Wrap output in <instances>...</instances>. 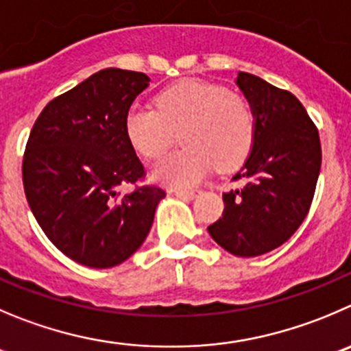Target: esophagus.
<instances>
[{"instance_id":"34e87169","label":"esophagus","mask_w":351,"mask_h":351,"mask_svg":"<svg viewBox=\"0 0 351 351\" xmlns=\"http://www.w3.org/2000/svg\"><path fill=\"white\" fill-rule=\"evenodd\" d=\"M169 193L184 199H193L196 196V191H193V189H169Z\"/></svg>"}]
</instances>
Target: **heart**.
Returning <instances> with one entry per match:
<instances>
[{"label":"heart","instance_id":"obj_1","mask_svg":"<svg viewBox=\"0 0 351 351\" xmlns=\"http://www.w3.org/2000/svg\"><path fill=\"white\" fill-rule=\"evenodd\" d=\"M156 110L131 106L123 129L132 148L158 158L181 132L186 149L156 163L153 176L170 186H193L217 167L234 170L248 158L256 136V115L246 96L213 82L184 79L160 91Z\"/></svg>","mask_w":351,"mask_h":351}]
</instances>
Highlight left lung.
I'll return each mask as SVG.
<instances>
[{
  "label": "left lung",
  "mask_w": 351,
  "mask_h": 351,
  "mask_svg": "<svg viewBox=\"0 0 351 351\" xmlns=\"http://www.w3.org/2000/svg\"><path fill=\"white\" fill-rule=\"evenodd\" d=\"M239 86L256 115L252 153L223 193V212L208 232L236 256H258L288 241L312 205L322 149L317 125L295 95L252 73L239 72Z\"/></svg>",
  "instance_id": "1"
}]
</instances>
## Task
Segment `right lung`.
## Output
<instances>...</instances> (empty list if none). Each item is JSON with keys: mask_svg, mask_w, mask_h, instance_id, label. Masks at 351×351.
Returning <instances> with one entry per match:
<instances>
[{"mask_svg": "<svg viewBox=\"0 0 351 351\" xmlns=\"http://www.w3.org/2000/svg\"><path fill=\"white\" fill-rule=\"evenodd\" d=\"M143 72L105 69L53 98L36 119L22 160L25 198L49 241L69 258L108 269L148 236L158 186L139 184L145 165L123 120L148 88ZM120 184L135 191L120 195Z\"/></svg>", "mask_w": 351, "mask_h": 351, "instance_id": "obj_1", "label": "right lung"}]
</instances>
